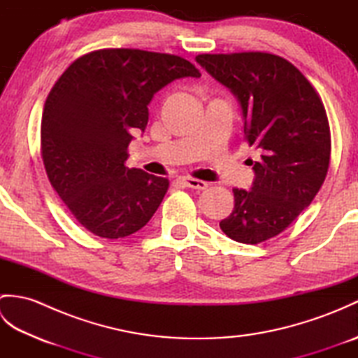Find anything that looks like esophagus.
Instances as JSON below:
<instances>
[{
	"label": "esophagus",
	"instance_id": "esophagus-1",
	"mask_svg": "<svg viewBox=\"0 0 358 358\" xmlns=\"http://www.w3.org/2000/svg\"><path fill=\"white\" fill-rule=\"evenodd\" d=\"M183 183L191 187V189H200V191H203V189L208 187V183H204V181L201 180H196V178H191V177H185L183 178Z\"/></svg>",
	"mask_w": 358,
	"mask_h": 358
}]
</instances>
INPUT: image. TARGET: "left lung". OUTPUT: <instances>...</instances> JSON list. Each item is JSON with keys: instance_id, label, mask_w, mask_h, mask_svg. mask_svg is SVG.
<instances>
[{"instance_id": "left-lung-1", "label": "left lung", "mask_w": 358, "mask_h": 358, "mask_svg": "<svg viewBox=\"0 0 358 358\" xmlns=\"http://www.w3.org/2000/svg\"><path fill=\"white\" fill-rule=\"evenodd\" d=\"M240 101L245 138L258 150L250 191L234 189V209L220 227L257 245L283 232L320 191L331 159L324 106L287 59L264 52L203 53L195 58Z\"/></svg>"}]
</instances>
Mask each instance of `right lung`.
I'll return each instance as SVG.
<instances>
[{
    "label": "right lung",
    "instance_id": "right-lung-1",
    "mask_svg": "<svg viewBox=\"0 0 358 358\" xmlns=\"http://www.w3.org/2000/svg\"><path fill=\"white\" fill-rule=\"evenodd\" d=\"M201 77L187 59L140 49L94 50L53 85L41 118V157L50 185L81 226L98 237H127L155 214L169 180L129 169L134 132L148 126L159 89Z\"/></svg>",
    "mask_w": 358,
    "mask_h": 358
}]
</instances>
